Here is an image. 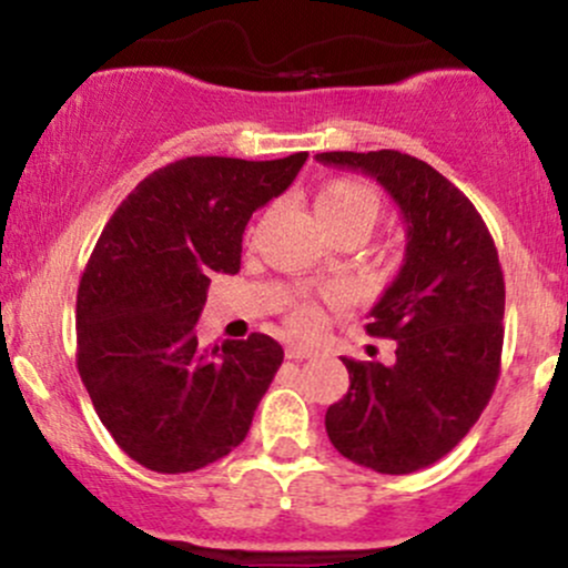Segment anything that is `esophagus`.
I'll list each match as a JSON object with an SVG mask.
<instances>
[{"label":"esophagus","mask_w":568,"mask_h":568,"mask_svg":"<svg viewBox=\"0 0 568 568\" xmlns=\"http://www.w3.org/2000/svg\"><path fill=\"white\" fill-rule=\"evenodd\" d=\"M312 355H315V352L304 347V344H288V347H285V357H288V361H304V357Z\"/></svg>","instance_id":"1"}]
</instances>
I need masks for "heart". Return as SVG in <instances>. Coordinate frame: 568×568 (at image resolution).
I'll list each match as a JSON object with an SVG mask.
<instances>
[{"instance_id": "obj_1", "label": "heart", "mask_w": 568, "mask_h": 568, "mask_svg": "<svg viewBox=\"0 0 568 568\" xmlns=\"http://www.w3.org/2000/svg\"><path fill=\"white\" fill-rule=\"evenodd\" d=\"M315 211L331 234L347 230L371 232L382 216V197L374 186L357 179L328 181L315 197ZM291 331L298 336H312L323 323V310L312 298H293L288 304Z\"/></svg>"}]
</instances>
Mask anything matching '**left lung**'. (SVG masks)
Returning a JSON list of instances; mask_svg holds the SVG:
<instances>
[{
  "label": "left lung",
  "instance_id": "left-lung-1",
  "mask_svg": "<svg viewBox=\"0 0 568 568\" xmlns=\"http://www.w3.org/2000/svg\"><path fill=\"white\" fill-rule=\"evenodd\" d=\"M325 165L374 175L408 224L406 258L368 312L395 338V363L342 357L349 389L325 410L342 456L384 475L435 465L470 433L499 379L505 275L475 205L427 162L395 149L323 152Z\"/></svg>",
  "mask_w": 568,
  "mask_h": 568
}]
</instances>
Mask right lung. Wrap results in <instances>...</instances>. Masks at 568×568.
<instances>
[{
	"instance_id": "1",
	"label": "right lung",
	"mask_w": 568,
	"mask_h": 568,
	"mask_svg": "<svg viewBox=\"0 0 568 568\" xmlns=\"http://www.w3.org/2000/svg\"><path fill=\"white\" fill-rule=\"evenodd\" d=\"M304 160H175L103 226L77 291V368L98 419L149 470L194 473L245 440L283 347L251 334L202 349L194 325L213 272L240 270L253 211Z\"/></svg>"
}]
</instances>
